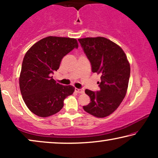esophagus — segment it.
Wrapping results in <instances>:
<instances>
[{"instance_id": "obj_1", "label": "esophagus", "mask_w": 158, "mask_h": 158, "mask_svg": "<svg viewBox=\"0 0 158 158\" xmlns=\"http://www.w3.org/2000/svg\"><path fill=\"white\" fill-rule=\"evenodd\" d=\"M75 92L78 93V94H83L84 93V89H82V88H75Z\"/></svg>"}]
</instances>
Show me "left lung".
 Segmentation results:
<instances>
[{"label": "left lung", "mask_w": 158, "mask_h": 158, "mask_svg": "<svg viewBox=\"0 0 158 158\" xmlns=\"http://www.w3.org/2000/svg\"><path fill=\"white\" fill-rule=\"evenodd\" d=\"M78 41L90 62L92 72L101 75L100 90H85L90 102L83 109L96 117H106L119 106L126 96L130 65L123 49L106 38L88 37Z\"/></svg>", "instance_id": "left-lung-1"}]
</instances>
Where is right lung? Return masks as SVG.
Listing matches in <instances>:
<instances>
[{"instance_id":"obj_1","label":"right lung","mask_w":158,"mask_h":158,"mask_svg":"<svg viewBox=\"0 0 158 158\" xmlns=\"http://www.w3.org/2000/svg\"><path fill=\"white\" fill-rule=\"evenodd\" d=\"M78 47L75 39L47 36L35 43L23 57L19 77L23 99L32 113L40 117L57 114L75 88L56 83L52 74L64 56Z\"/></svg>"}]
</instances>
